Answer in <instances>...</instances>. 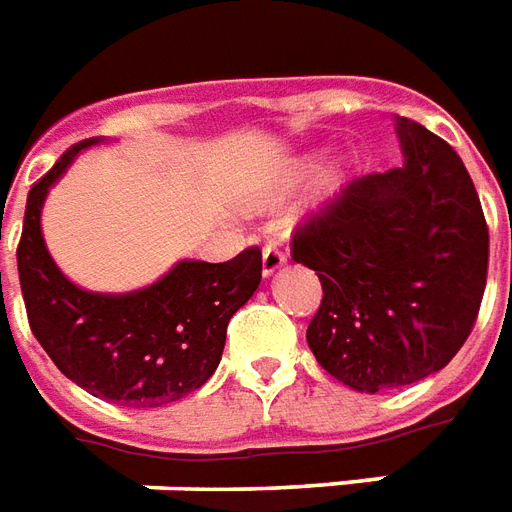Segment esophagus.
<instances>
[{
    "label": "esophagus",
    "instance_id": "esophagus-1",
    "mask_svg": "<svg viewBox=\"0 0 512 512\" xmlns=\"http://www.w3.org/2000/svg\"><path fill=\"white\" fill-rule=\"evenodd\" d=\"M287 263V255L285 249H282V244L279 241H268L266 246H263V271L266 274H274L276 268H282Z\"/></svg>",
    "mask_w": 512,
    "mask_h": 512
}]
</instances>
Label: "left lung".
<instances>
[{"instance_id":"8db88e82","label":"left lung","mask_w":512,"mask_h":512,"mask_svg":"<svg viewBox=\"0 0 512 512\" xmlns=\"http://www.w3.org/2000/svg\"><path fill=\"white\" fill-rule=\"evenodd\" d=\"M404 165L350 181L295 227L290 252L320 276L306 342L355 391L410 385L448 366L478 320L488 225L450 143L399 119Z\"/></svg>"}]
</instances>
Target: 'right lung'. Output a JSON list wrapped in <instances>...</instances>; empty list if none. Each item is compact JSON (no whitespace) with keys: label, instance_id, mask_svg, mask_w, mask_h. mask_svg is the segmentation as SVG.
I'll return each instance as SVG.
<instances>
[{"label":"right lung","instance_id":"add662e5","mask_svg":"<svg viewBox=\"0 0 512 512\" xmlns=\"http://www.w3.org/2000/svg\"><path fill=\"white\" fill-rule=\"evenodd\" d=\"M97 140H81L29 189L18 241V279L34 339L78 388L121 407H162L198 391L217 372L230 317L263 279V252L227 263L181 260L157 285L127 295L75 287L45 249V192Z\"/></svg>","mask_w":512,"mask_h":512}]
</instances>
